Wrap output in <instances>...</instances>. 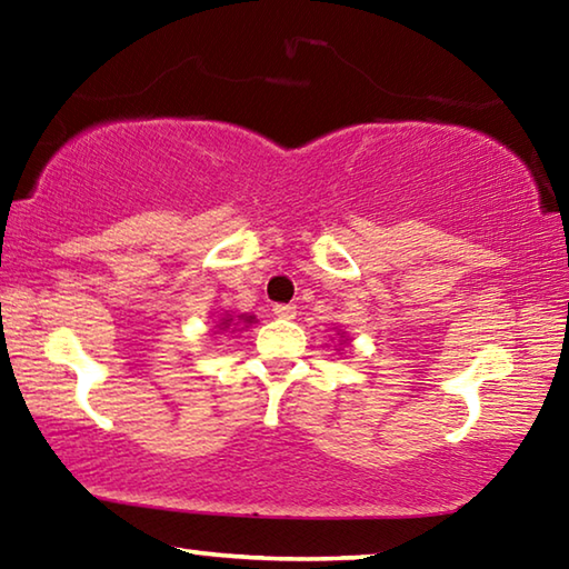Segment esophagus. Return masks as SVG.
Segmentation results:
<instances>
[{
  "instance_id": "1",
  "label": "esophagus",
  "mask_w": 569,
  "mask_h": 569,
  "mask_svg": "<svg viewBox=\"0 0 569 569\" xmlns=\"http://www.w3.org/2000/svg\"><path fill=\"white\" fill-rule=\"evenodd\" d=\"M273 313L278 316V319L291 321V319H296V306H291V303H276L273 306Z\"/></svg>"
}]
</instances>
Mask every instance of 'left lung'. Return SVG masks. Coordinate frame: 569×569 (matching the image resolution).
<instances>
[{"label":"left lung","mask_w":569,"mask_h":569,"mask_svg":"<svg viewBox=\"0 0 569 569\" xmlns=\"http://www.w3.org/2000/svg\"><path fill=\"white\" fill-rule=\"evenodd\" d=\"M336 341H339V349H336V351H341V343H349L351 339H349V336H346V331H336Z\"/></svg>","instance_id":"1"}]
</instances>
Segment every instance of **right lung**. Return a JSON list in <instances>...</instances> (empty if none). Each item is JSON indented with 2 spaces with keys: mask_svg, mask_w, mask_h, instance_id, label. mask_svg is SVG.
<instances>
[{
  "mask_svg": "<svg viewBox=\"0 0 569 569\" xmlns=\"http://www.w3.org/2000/svg\"><path fill=\"white\" fill-rule=\"evenodd\" d=\"M258 323L256 316L250 313H233V311H223L218 316V321L213 326V333H236V331H243L248 326Z\"/></svg>",
  "mask_w": 569,
  "mask_h": 569,
  "instance_id": "right-lung-1",
  "label": "right lung"
}]
</instances>
